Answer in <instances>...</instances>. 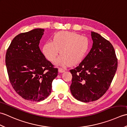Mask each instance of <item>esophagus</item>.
Instances as JSON below:
<instances>
[{"mask_svg":"<svg viewBox=\"0 0 127 127\" xmlns=\"http://www.w3.org/2000/svg\"><path fill=\"white\" fill-rule=\"evenodd\" d=\"M58 71H59V72H63L65 71V69H62V68H59L58 69Z\"/></svg>","mask_w":127,"mask_h":127,"instance_id":"obj_1","label":"esophagus"}]
</instances>
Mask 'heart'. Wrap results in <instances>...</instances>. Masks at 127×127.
Here are the masks:
<instances>
[{
  "mask_svg": "<svg viewBox=\"0 0 127 127\" xmlns=\"http://www.w3.org/2000/svg\"><path fill=\"white\" fill-rule=\"evenodd\" d=\"M90 47L87 37L70 32H59L54 34L52 41L46 42L42 52L50 62H53L60 51L61 56L56 59L55 64L68 66L76 65L85 58Z\"/></svg>",
  "mask_w": 127,
  "mask_h": 127,
  "instance_id": "b5f03b06",
  "label": "heart"
}]
</instances>
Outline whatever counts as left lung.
<instances>
[{"instance_id": "obj_1", "label": "left lung", "mask_w": 127, "mask_h": 127, "mask_svg": "<svg viewBox=\"0 0 127 127\" xmlns=\"http://www.w3.org/2000/svg\"><path fill=\"white\" fill-rule=\"evenodd\" d=\"M93 46L79 65L70 70L72 95L81 101H95L108 90L117 70L118 62L114 48L108 40L91 32Z\"/></svg>"}]
</instances>
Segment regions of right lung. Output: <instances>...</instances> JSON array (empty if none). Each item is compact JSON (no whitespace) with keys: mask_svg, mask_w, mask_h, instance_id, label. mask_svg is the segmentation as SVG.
<instances>
[{"mask_svg":"<svg viewBox=\"0 0 127 127\" xmlns=\"http://www.w3.org/2000/svg\"><path fill=\"white\" fill-rule=\"evenodd\" d=\"M44 29L19 34L8 47L5 63L13 88L23 99L40 101L50 95L58 69L46 59L39 46Z\"/></svg>","mask_w":127,"mask_h":127,"instance_id":"1","label":"right lung"}]
</instances>
